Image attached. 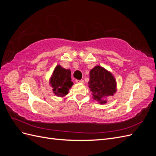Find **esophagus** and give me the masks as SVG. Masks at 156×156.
I'll list each match as a JSON object with an SVG mask.
<instances>
[{"mask_svg": "<svg viewBox=\"0 0 156 156\" xmlns=\"http://www.w3.org/2000/svg\"><path fill=\"white\" fill-rule=\"evenodd\" d=\"M75 81H76L77 83H84L83 80H76Z\"/></svg>", "mask_w": 156, "mask_h": 156, "instance_id": "34e87169", "label": "esophagus"}]
</instances>
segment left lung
<instances>
[{"label": "left lung", "mask_w": 156, "mask_h": 156, "mask_svg": "<svg viewBox=\"0 0 156 156\" xmlns=\"http://www.w3.org/2000/svg\"><path fill=\"white\" fill-rule=\"evenodd\" d=\"M88 87L92 98L100 104L107 103V97L116 92V82L112 74L100 66H96L90 72Z\"/></svg>", "instance_id": "obj_1"}]
</instances>
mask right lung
Masks as SVG:
<instances>
[{"instance_id":"1","label":"right lung","mask_w":156,"mask_h":156,"mask_svg":"<svg viewBox=\"0 0 156 156\" xmlns=\"http://www.w3.org/2000/svg\"><path fill=\"white\" fill-rule=\"evenodd\" d=\"M53 93L56 96L64 97L68 94L69 88L73 84L71 78L70 69H66L57 65L49 80Z\"/></svg>"}]
</instances>
